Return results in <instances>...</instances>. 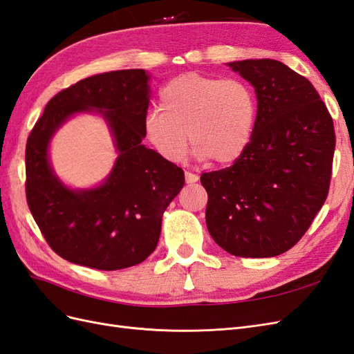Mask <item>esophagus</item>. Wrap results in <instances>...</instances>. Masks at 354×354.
Wrapping results in <instances>:
<instances>
[{
  "mask_svg": "<svg viewBox=\"0 0 354 354\" xmlns=\"http://www.w3.org/2000/svg\"><path fill=\"white\" fill-rule=\"evenodd\" d=\"M198 180V175L191 174V171H185V183L187 184H194Z\"/></svg>",
  "mask_w": 354,
  "mask_h": 354,
  "instance_id": "obj_1",
  "label": "esophagus"
}]
</instances>
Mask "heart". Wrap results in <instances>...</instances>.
<instances>
[{
	"label": "heart",
	"instance_id": "heart-1",
	"mask_svg": "<svg viewBox=\"0 0 354 354\" xmlns=\"http://www.w3.org/2000/svg\"><path fill=\"white\" fill-rule=\"evenodd\" d=\"M258 102L245 80L183 74L160 92V113L145 118V138L169 163L187 156L188 138L197 160L231 165L246 153L254 138Z\"/></svg>",
	"mask_w": 354,
	"mask_h": 354
}]
</instances>
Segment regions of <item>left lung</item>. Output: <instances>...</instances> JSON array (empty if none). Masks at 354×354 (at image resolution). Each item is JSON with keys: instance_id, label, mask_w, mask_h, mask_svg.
<instances>
[{"instance_id": "left-lung-1", "label": "left lung", "mask_w": 354, "mask_h": 354, "mask_svg": "<svg viewBox=\"0 0 354 354\" xmlns=\"http://www.w3.org/2000/svg\"><path fill=\"white\" fill-rule=\"evenodd\" d=\"M228 66L254 86L258 117L246 153L200 178L206 225L231 255L277 257L298 243L328 197L334 121L308 80L279 60Z\"/></svg>"}]
</instances>
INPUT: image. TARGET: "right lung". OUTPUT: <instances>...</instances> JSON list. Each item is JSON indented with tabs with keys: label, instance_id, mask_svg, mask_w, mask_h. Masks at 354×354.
Wrapping results in <instances>:
<instances>
[{
	"label": "right lung",
	"instance_id": "obj_1",
	"mask_svg": "<svg viewBox=\"0 0 354 354\" xmlns=\"http://www.w3.org/2000/svg\"><path fill=\"white\" fill-rule=\"evenodd\" d=\"M149 75L124 69L82 80L48 100L29 133L26 200L38 228L59 257L96 270H121L153 254L161 218L184 187V170L145 148ZM96 112L107 121L119 157L104 183L68 189L53 171L48 144L66 119Z\"/></svg>",
	"mask_w": 354,
	"mask_h": 354
}]
</instances>
